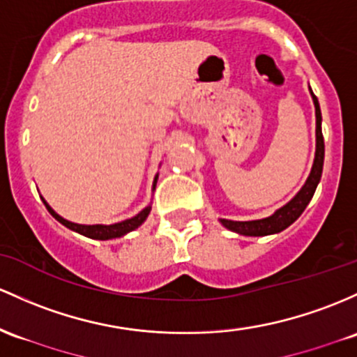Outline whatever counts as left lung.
<instances>
[{
  "label": "left lung",
  "mask_w": 357,
  "mask_h": 357,
  "mask_svg": "<svg viewBox=\"0 0 357 357\" xmlns=\"http://www.w3.org/2000/svg\"><path fill=\"white\" fill-rule=\"evenodd\" d=\"M310 95L313 98V105H315L317 149H315V159H313V166L307 183H305L303 188L296 193V197L293 198L291 202H288L287 205L274 211L271 217L261 218V220H249V222H234V220L220 218L222 225L225 227V229L241 234V236H252V237L269 236V234H278L281 232V230L287 229V227L291 225V223L295 222L301 213H303V210L307 208V205L310 203L313 193H315L317 185H319L320 178H322L324 154H325L324 135H322V113H320L319 100H317V96L313 95L312 89H310Z\"/></svg>",
  "instance_id": "8db88e82"
}]
</instances>
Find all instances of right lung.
I'll return each instance as SVG.
<instances>
[{"label": "right lung", "mask_w": 357, "mask_h": 357, "mask_svg": "<svg viewBox=\"0 0 357 357\" xmlns=\"http://www.w3.org/2000/svg\"><path fill=\"white\" fill-rule=\"evenodd\" d=\"M155 183H158V176L154 178V185H152V188H155ZM42 202H44V205L47 206V210H49V213L52 215L57 222H61L62 225H66L68 229L74 230V232L81 234V236H86L89 238H96V241H108V238H116V237L125 236V234L132 232V230H135L137 227L142 225L144 220L147 218V215L151 213V205H149L142 211H140V213H137L135 217L128 218V220L119 222V223H113V225H81V223H73V222L66 220V218H62L61 215H57L56 211L47 205V202L44 198H42Z\"/></svg>", "instance_id": "right-lung-1"}]
</instances>
